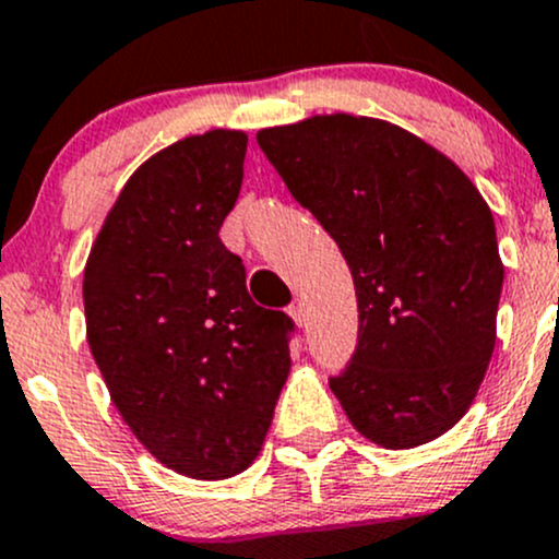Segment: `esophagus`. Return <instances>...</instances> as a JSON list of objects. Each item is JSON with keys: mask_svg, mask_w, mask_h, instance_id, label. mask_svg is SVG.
Here are the masks:
<instances>
[{"mask_svg": "<svg viewBox=\"0 0 559 559\" xmlns=\"http://www.w3.org/2000/svg\"><path fill=\"white\" fill-rule=\"evenodd\" d=\"M289 316H292V319H295V324H306V302H302V300H295V302H292V306H289Z\"/></svg>", "mask_w": 559, "mask_h": 559, "instance_id": "34e87169", "label": "esophagus"}]
</instances>
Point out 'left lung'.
I'll return each instance as SVG.
<instances>
[{"mask_svg": "<svg viewBox=\"0 0 559 559\" xmlns=\"http://www.w3.org/2000/svg\"><path fill=\"white\" fill-rule=\"evenodd\" d=\"M257 143L352 270L357 348L330 379L346 416L384 449L436 441L492 359L503 262L489 205L441 151L379 118L313 116Z\"/></svg>", "mask_w": 559, "mask_h": 559, "instance_id": "8db88e82", "label": "left lung"}]
</instances>
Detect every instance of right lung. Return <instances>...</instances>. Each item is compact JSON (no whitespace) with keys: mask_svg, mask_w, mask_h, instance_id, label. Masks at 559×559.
Instances as JSON below:
<instances>
[{"mask_svg":"<svg viewBox=\"0 0 559 559\" xmlns=\"http://www.w3.org/2000/svg\"><path fill=\"white\" fill-rule=\"evenodd\" d=\"M248 138L173 143L127 180L83 273L86 335L112 405L162 465L238 476L262 449L289 376L295 321L257 306L218 238Z\"/></svg>","mask_w":559,"mask_h":559,"instance_id":"right-lung-1","label":"right lung"}]
</instances>
